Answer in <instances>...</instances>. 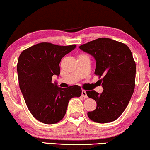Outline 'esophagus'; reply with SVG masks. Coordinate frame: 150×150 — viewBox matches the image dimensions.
Returning <instances> with one entry per match:
<instances>
[{
  "instance_id": "1",
  "label": "esophagus",
  "mask_w": 150,
  "mask_h": 150,
  "mask_svg": "<svg viewBox=\"0 0 150 150\" xmlns=\"http://www.w3.org/2000/svg\"><path fill=\"white\" fill-rule=\"evenodd\" d=\"M82 96L85 98H87V92H86L85 90L82 91Z\"/></svg>"
}]
</instances>
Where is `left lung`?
I'll return each instance as SVG.
<instances>
[{
  "label": "left lung",
  "mask_w": 150,
  "mask_h": 150,
  "mask_svg": "<svg viewBox=\"0 0 150 150\" xmlns=\"http://www.w3.org/2000/svg\"><path fill=\"white\" fill-rule=\"evenodd\" d=\"M80 49L94 58V74L102 77L101 94L87 91L88 97L97 102V108L87 116L96 123L112 122L125 111L135 89L136 65L131 51L125 44L108 38H99Z\"/></svg>",
  "instance_id": "obj_1"
}]
</instances>
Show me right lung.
Listing matches in <instances>:
<instances>
[{
  "label": "right lung",
  "instance_id": "add662e5",
  "mask_svg": "<svg viewBox=\"0 0 150 150\" xmlns=\"http://www.w3.org/2000/svg\"><path fill=\"white\" fill-rule=\"evenodd\" d=\"M75 47L40 43L24 50L19 56L17 70L20 90L32 116L42 123H58L64 117L70 99L81 96L80 86L61 88L51 81L53 75H60L62 58Z\"/></svg>",
  "mask_w": 150,
  "mask_h": 150
}]
</instances>
